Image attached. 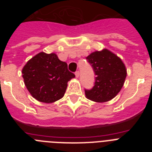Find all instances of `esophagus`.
I'll return each mask as SVG.
<instances>
[{
  "mask_svg": "<svg viewBox=\"0 0 152 152\" xmlns=\"http://www.w3.org/2000/svg\"><path fill=\"white\" fill-rule=\"evenodd\" d=\"M79 75H80V72H79L78 71L75 72V76H76V77H78Z\"/></svg>",
  "mask_w": 152,
  "mask_h": 152,
  "instance_id": "1",
  "label": "esophagus"
}]
</instances>
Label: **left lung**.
<instances>
[{
  "label": "left lung",
  "mask_w": 152,
  "mask_h": 152,
  "mask_svg": "<svg viewBox=\"0 0 152 152\" xmlns=\"http://www.w3.org/2000/svg\"><path fill=\"white\" fill-rule=\"evenodd\" d=\"M86 59L96 75L92 89L85 90L87 98L98 103L112 100L124 84L127 75L124 63L117 56L106 49L92 52Z\"/></svg>",
  "instance_id": "obj_1"
}]
</instances>
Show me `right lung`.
<instances>
[{
    "label": "right lung",
    "instance_id": "add662e5",
    "mask_svg": "<svg viewBox=\"0 0 152 152\" xmlns=\"http://www.w3.org/2000/svg\"><path fill=\"white\" fill-rule=\"evenodd\" d=\"M23 77L30 94L40 102L50 103L63 97L68 82L75 75L55 53L39 52L27 61Z\"/></svg>",
    "mask_w": 152,
    "mask_h": 152
}]
</instances>
